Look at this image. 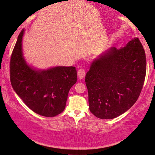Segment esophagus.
Here are the masks:
<instances>
[{"label":"esophagus","instance_id":"34e87169","mask_svg":"<svg viewBox=\"0 0 155 155\" xmlns=\"http://www.w3.org/2000/svg\"><path fill=\"white\" fill-rule=\"evenodd\" d=\"M77 74H78V77L79 78H84L85 77V75H86V70L82 68L78 69Z\"/></svg>","mask_w":155,"mask_h":155}]
</instances>
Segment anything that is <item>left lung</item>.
Masks as SVG:
<instances>
[{"mask_svg": "<svg viewBox=\"0 0 155 155\" xmlns=\"http://www.w3.org/2000/svg\"><path fill=\"white\" fill-rule=\"evenodd\" d=\"M145 74V50L138 38L100 55L85 78L91 113L111 119L129 110L140 94Z\"/></svg>", "mask_w": 155, "mask_h": 155, "instance_id": "1", "label": "left lung"}]
</instances>
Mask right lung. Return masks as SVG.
Masks as SVG:
<instances>
[{
    "mask_svg": "<svg viewBox=\"0 0 155 155\" xmlns=\"http://www.w3.org/2000/svg\"><path fill=\"white\" fill-rule=\"evenodd\" d=\"M22 29L19 34L10 62V82L14 91L36 114L53 117L64 111L69 91L77 81L74 67H55L36 70L23 58Z\"/></svg>",
    "mask_w": 155,
    "mask_h": 155,
    "instance_id": "right-lung-1",
    "label": "right lung"
}]
</instances>
